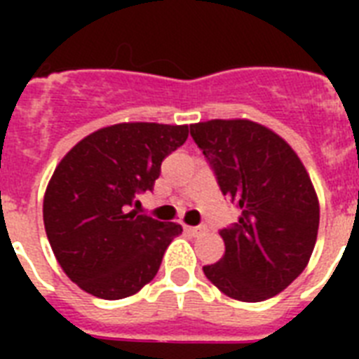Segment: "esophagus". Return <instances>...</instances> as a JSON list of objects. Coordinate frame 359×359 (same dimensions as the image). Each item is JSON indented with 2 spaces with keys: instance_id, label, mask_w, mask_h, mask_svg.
Here are the masks:
<instances>
[{
  "instance_id": "1",
  "label": "esophagus",
  "mask_w": 359,
  "mask_h": 359,
  "mask_svg": "<svg viewBox=\"0 0 359 359\" xmlns=\"http://www.w3.org/2000/svg\"><path fill=\"white\" fill-rule=\"evenodd\" d=\"M184 231H188L194 236H201L207 233V227H203V225H199V227H188V225H184Z\"/></svg>"
}]
</instances>
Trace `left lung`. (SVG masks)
Wrapping results in <instances>:
<instances>
[{
  "label": "left lung",
  "mask_w": 359,
  "mask_h": 359,
  "mask_svg": "<svg viewBox=\"0 0 359 359\" xmlns=\"http://www.w3.org/2000/svg\"><path fill=\"white\" fill-rule=\"evenodd\" d=\"M219 190L240 208L219 231L225 253L203 272L224 294L262 302L279 294L309 262L318 233L317 191L292 147L248 119L190 124Z\"/></svg>",
  "instance_id": "obj_1"
}]
</instances>
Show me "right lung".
<instances>
[{
	"mask_svg": "<svg viewBox=\"0 0 359 359\" xmlns=\"http://www.w3.org/2000/svg\"><path fill=\"white\" fill-rule=\"evenodd\" d=\"M186 137V124H111L78 141L57 163L44 194V229L80 289L121 300L156 276L182 227L130 207L137 194L154 188L163 158Z\"/></svg>",
	"mask_w": 359,
	"mask_h": 359,
	"instance_id": "right-lung-1",
	"label": "right lung"
}]
</instances>
